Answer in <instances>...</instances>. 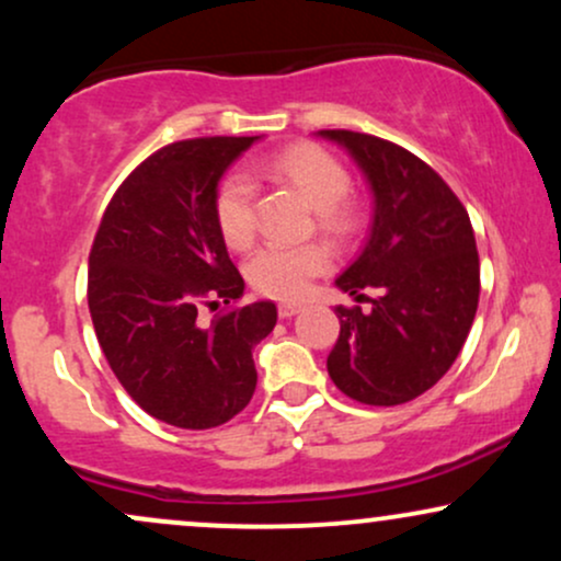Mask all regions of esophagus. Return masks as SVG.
Instances as JSON below:
<instances>
[{
    "label": "esophagus",
    "instance_id": "34e87169",
    "mask_svg": "<svg viewBox=\"0 0 561 561\" xmlns=\"http://www.w3.org/2000/svg\"><path fill=\"white\" fill-rule=\"evenodd\" d=\"M300 311H302L300 302H282V306H279V317H282V319L295 317V313H300Z\"/></svg>",
    "mask_w": 561,
    "mask_h": 561
}]
</instances>
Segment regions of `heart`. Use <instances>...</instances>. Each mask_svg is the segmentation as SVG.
<instances>
[{
  "mask_svg": "<svg viewBox=\"0 0 561 561\" xmlns=\"http://www.w3.org/2000/svg\"><path fill=\"white\" fill-rule=\"evenodd\" d=\"M263 171L293 186L317 210V224L334 242H345L358 229V210L345 195L351 173L332 152L317 145H295L263 165ZM216 227L231 250H244L255 237V186L240 171L221 179L216 190ZM330 255L321 244H268L248 261V279L268 298L295 300L324 272Z\"/></svg>",
  "mask_w": 561,
  "mask_h": 561,
  "instance_id": "1",
  "label": "heart"
}]
</instances>
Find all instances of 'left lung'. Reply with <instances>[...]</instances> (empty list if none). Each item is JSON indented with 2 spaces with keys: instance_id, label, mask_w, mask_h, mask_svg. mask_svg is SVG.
Instances as JSON below:
<instances>
[{
  "instance_id": "obj_1",
  "label": "left lung",
  "mask_w": 561,
  "mask_h": 561,
  "mask_svg": "<svg viewBox=\"0 0 561 561\" xmlns=\"http://www.w3.org/2000/svg\"><path fill=\"white\" fill-rule=\"evenodd\" d=\"M356 160L375 197V216L358 259L334 279L369 308L337 306L340 337L327 371L353 401H414L450 369L480 298L474 231L459 197L424 160L371 134L324 128Z\"/></svg>"
}]
</instances>
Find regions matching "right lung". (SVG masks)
Wrapping results in <instances>:
<instances>
[{
	"label": "right lung",
	"instance_id": "add662e5",
	"mask_svg": "<svg viewBox=\"0 0 561 561\" xmlns=\"http://www.w3.org/2000/svg\"><path fill=\"white\" fill-rule=\"evenodd\" d=\"M261 137H203L152 152L118 186L89 253V313L128 396L156 420L210 430L250 403L253 347L274 330L272 300L229 308L244 279L216 227V190Z\"/></svg>",
	"mask_w": 561,
	"mask_h": 561
}]
</instances>
